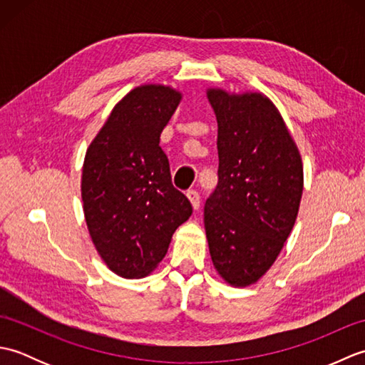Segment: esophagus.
Masks as SVG:
<instances>
[{
    "mask_svg": "<svg viewBox=\"0 0 365 365\" xmlns=\"http://www.w3.org/2000/svg\"><path fill=\"white\" fill-rule=\"evenodd\" d=\"M187 196L190 199L192 208H195V210H197V208L200 207V195H199V191L197 190H190L187 192Z\"/></svg>",
    "mask_w": 365,
    "mask_h": 365,
    "instance_id": "1",
    "label": "esophagus"
}]
</instances>
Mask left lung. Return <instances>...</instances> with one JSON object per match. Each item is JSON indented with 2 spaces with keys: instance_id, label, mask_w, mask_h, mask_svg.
I'll list each match as a JSON object with an SVG mask.
<instances>
[{
  "instance_id": "1",
  "label": "left lung",
  "mask_w": 365,
  "mask_h": 365,
  "mask_svg": "<svg viewBox=\"0 0 365 365\" xmlns=\"http://www.w3.org/2000/svg\"><path fill=\"white\" fill-rule=\"evenodd\" d=\"M207 97L218 120V185L204 222L218 273L245 287L267 273L290 235L302 195L299 152L276 106L262 94Z\"/></svg>"
}]
</instances>
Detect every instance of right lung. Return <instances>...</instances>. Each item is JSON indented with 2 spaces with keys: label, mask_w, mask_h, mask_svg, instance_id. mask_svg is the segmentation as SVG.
<instances>
[{
  "label": "right lung",
  "mask_w": 365,
  "mask_h": 365,
  "mask_svg": "<svg viewBox=\"0 0 365 365\" xmlns=\"http://www.w3.org/2000/svg\"><path fill=\"white\" fill-rule=\"evenodd\" d=\"M182 96L136 88L115 105L89 145L81 177L88 229L100 257L122 277H143L168 252L192 207L174 188L160 135Z\"/></svg>",
  "instance_id": "add662e5"
}]
</instances>
